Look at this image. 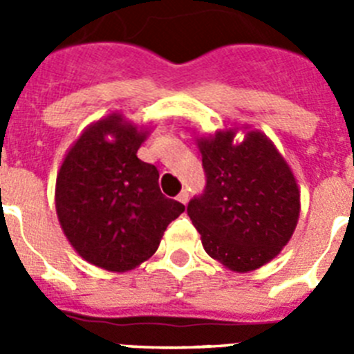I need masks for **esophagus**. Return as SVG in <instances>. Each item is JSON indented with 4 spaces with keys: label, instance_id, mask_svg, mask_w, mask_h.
Masks as SVG:
<instances>
[{
    "label": "esophagus",
    "instance_id": "obj_1",
    "mask_svg": "<svg viewBox=\"0 0 354 354\" xmlns=\"http://www.w3.org/2000/svg\"><path fill=\"white\" fill-rule=\"evenodd\" d=\"M177 200H179L180 204L186 205V204H187V200H189V193H187L186 189H183V192L179 193V196H177Z\"/></svg>",
    "mask_w": 354,
    "mask_h": 354
}]
</instances>
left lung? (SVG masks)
<instances>
[{"mask_svg": "<svg viewBox=\"0 0 354 354\" xmlns=\"http://www.w3.org/2000/svg\"><path fill=\"white\" fill-rule=\"evenodd\" d=\"M218 131L198 140L205 189L187 216L205 252L237 273L259 270L282 252L299 218V189L282 154L266 134Z\"/></svg>", "mask_w": 354, "mask_h": 354, "instance_id": "8db88e82", "label": "left lung"}]
</instances>
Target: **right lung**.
Here are the masks:
<instances>
[{"label": "right lung", "mask_w": 354, "mask_h": 354, "mask_svg": "<svg viewBox=\"0 0 354 354\" xmlns=\"http://www.w3.org/2000/svg\"><path fill=\"white\" fill-rule=\"evenodd\" d=\"M147 129L118 113L88 126L56 177V214L72 248L106 271L134 270L184 212L159 189V171L138 159Z\"/></svg>", "instance_id": "1"}]
</instances>
